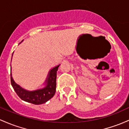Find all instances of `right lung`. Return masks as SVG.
<instances>
[{"instance_id": "1", "label": "right lung", "mask_w": 129, "mask_h": 129, "mask_svg": "<svg viewBox=\"0 0 129 129\" xmlns=\"http://www.w3.org/2000/svg\"><path fill=\"white\" fill-rule=\"evenodd\" d=\"M60 65V64L55 66L49 71L47 78L44 83V88L33 91L27 90L22 88L20 85H18L14 82L11 72V85L18 96L23 101L35 105H40L46 103L49 99H51L55 93L56 85H57L56 83L57 72Z\"/></svg>"}]
</instances>
